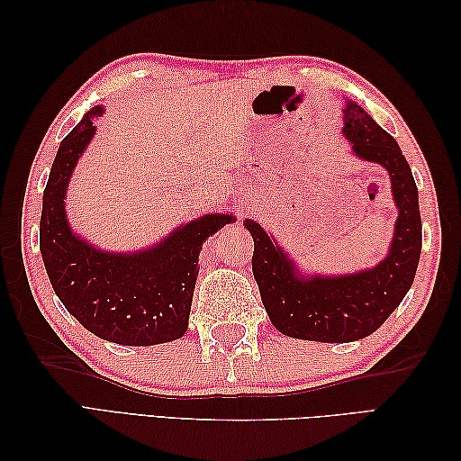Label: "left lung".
Returning <instances> with one entry per match:
<instances>
[{"instance_id": "8db88e82", "label": "left lung", "mask_w": 461, "mask_h": 461, "mask_svg": "<svg viewBox=\"0 0 461 461\" xmlns=\"http://www.w3.org/2000/svg\"><path fill=\"white\" fill-rule=\"evenodd\" d=\"M345 132L352 152L390 176L398 220L386 258L348 276H303L258 221L243 225L253 238L251 269L263 307L279 332L293 339L350 342L372 335L412 287L422 251V218L412 170L398 142L357 103L347 101Z\"/></svg>"}]
</instances>
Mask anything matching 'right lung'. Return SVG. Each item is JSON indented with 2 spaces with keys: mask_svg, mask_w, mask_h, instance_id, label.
I'll use <instances>...</instances> for the list:
<instances>
[{
  "mask_svg": "<svg viewBox=\"0 0 461 461\" xmlns=\"http://www.w3.org/2000/svg\"><path fill=\"white\" fill-rule=\"evenodd\" d=\"M101 114L103 106H95L59 146L43 192L39 249L57 297L93 335L126 347L170 342L188 329L202 243L236 218L205 213L134 253L103 251L73 233L67 185Z\"/></svg>",
  "mask_w": 461,
  "mask_h": 461,
  "instance_id": "add662e5",
  "label": "right lung"
}]
</instances>
